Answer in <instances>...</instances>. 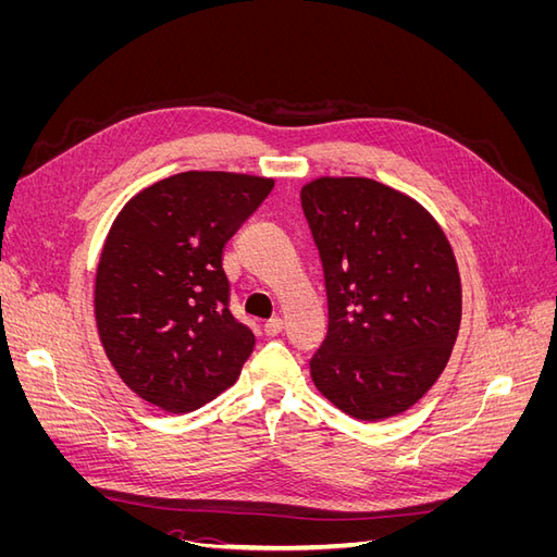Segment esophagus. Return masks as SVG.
<instances>
[{
	"mask_svg": "<svg viewBox=\"0 0 557 557\" xmlns=\"http://www.w3.org/2000/svg\"><path fill=\"white\" fill-rule=\"evenodd\" d=\"M281 332H283V320H281V318L267 320V323H264V334H267V336H276V334H281Z\"/></svg>",
	"mask_w": 557,
	"mask_h": 557,
	"instance_id": "obj_1",
	"label": "esophagus"
}]
</instances>
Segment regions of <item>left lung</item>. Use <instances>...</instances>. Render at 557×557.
<instances>
[{
  "label": "left lung",
  "mask_w": 557,
  "mask_h": 557,
  "mask_svg": "<svg viewBox=\"0 0 557 557\" xmlns=\"http://www.w3.org/2000/svg\"><path fill=\"white\" fill-rule=\"evenodd\" d=\"M299 197L327 293V336L309 362L315 387L358 420L407 411L444 372L460 330L444 230L374 178L323 176Z\"/></svg>",
  "instance_id": "obj_1"
}]
</instances>
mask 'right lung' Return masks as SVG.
<instances>
[{
  "label": "right lung",
  "mask_w": 557,
  "mask_h": 557,
  "mask_svg": "<svg viewBox=\"0 0 557 557\" xmlns=\"http://www.w3.org/2000/svg\"><path fill=\"white\" fill-rule=\"evenodd\" d=\"M274 181L183 172L134 195L111 225L95 278L99 339L141 399L185 413L237 381L256 334L230 311L225 244Z\"/></svg>",
  "instance_id": "1"
}]
</instances>
